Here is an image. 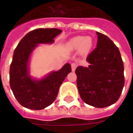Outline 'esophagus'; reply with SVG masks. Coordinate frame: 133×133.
<instances>
[{"instance_id":"1","label":"esophagus","mask_w":133,"mask_h":133,"mask_svg":"<svg viewBox=\"0 0 133 133\" xmlns=\"http://www.w3.org/2000/svg\"><path fill=\"white\" fill-rule=\"evenodd\" d=\"M71 68H72V71L74 72L75 70V68H77V65L75 63H72L71 64Z\"/></svg>"}]
</instances>
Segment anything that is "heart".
Returning <instances> with one entry per match:
<instances>
[{"label": "heart", "mask_w": 133, "mask_h": 133, "mask_svg": "<svg viewBox=\"0 0 133 133\" xmlns=\"http://www.w3.org/2000/svg\"><path fill=\"white\" fill-rule=\"evenodd\" d=\"M93 44L94 41L91 36L77 35L71 38L67 43L66 46L67 48L70 51L79 50L82 54H87L92 49Z\"/></svg>", "instance_id": "b5f03b06"}]
</instances>
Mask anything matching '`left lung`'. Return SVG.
I'll return each mask as SVG.
<instances>
[{"label":"left lung","mask_w":133,"mask_h":133,"mask_svg":"<svg viewBox=\"0 0 133 133\" xmlns=\"http://www.w3.org/2000/svg\"><path fill=\"white\" fill-rule=\"evenodd\" d=\"M97 47L86 58L88 67L75 70L77 86L82 100L95 108L116 103L123 90L124 65L119 49L110 38L99 32Z\"/></svg>","instance_id":"left-lung-1"}]
</instances>
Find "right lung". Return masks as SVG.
Instances as JSON below:
<instances>
[{"mask_svg":"<svg viewBox=\"0 0 133 133\" xmlns=\"http://www.w3.org/2000/svg\"><path fill=\"white\" fill-rule=\"evenodd\" d=\"M57 28H39L30 31L19 42L13 52L10 67V86L15 98L25 108L42 110L51 105L58 95L59 88L68 73L70 63L58 71L50 72L41 79L30 75L29 62L33 50L39 44H52L61 33Z\"/></svg>","mask_w":133,"mask_h":133,"instance_id":"obj_1","label":"right lung"}]
</instances>
